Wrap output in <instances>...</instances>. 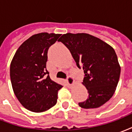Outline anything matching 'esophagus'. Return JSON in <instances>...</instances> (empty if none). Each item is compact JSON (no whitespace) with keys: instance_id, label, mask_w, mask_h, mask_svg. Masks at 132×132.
Wrapping results in <instances>:
<instances>
[{"instance_id":"obj_1","label":"esophagus","mask_w":132,"mask_h":132,"mask_svg":"<svg viewBox=\"0 0 132 132\" xmlns=\"http://www.w3.org/2000/svg\"><path fill=\"white\" fill-rule=\"evenodd\" d=\"M66 81H67V83H68L69 85H70V86L73 85V84L75 83L74 79H73V78L72 77H71V76H69V77H68V78H67Z\"/></svg>"}]
</instances>
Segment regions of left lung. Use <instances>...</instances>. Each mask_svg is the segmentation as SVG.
I'll return each mask as SVG.
<instances>
[{
  "instance_id": "1",
  "label": "left lung",
  "mask_w": 132,
  "mask_h": 132,
  "mask_svg": "<svg viewBox=\"0 0 132 132\" xmlns=\"http://www.w3.org/2000/svg\"><path fill=\"white\" fill-rule=\"evenodd\" d=\"M69 49L77 66L84 71L82 83L88 97L78 103L84 109L97 108L112 97L121 71L115 51L99 38L86 33H66L59 39Z\"/></svg>"
}]
</instances>
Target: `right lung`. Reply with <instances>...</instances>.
<instances>
[{
  "label": "right lung",
  "instance_id": "add662e5",
  "mask_svg": "<svg viewBox=\"0 0 132 132\" xmlns=\"http://www.w3.org/2000/svg\"><path fill=\"white\" fill-rule=\"evenodd\" d=\"M60 34L41 32L20 46L10 63V76L14 93L24 108L42 112L57 102L62 86L50 78L46 70L47 52Z\"/></svg>",
  "mask_w": 132,
  "mask_h": 132
}]
</instances>
